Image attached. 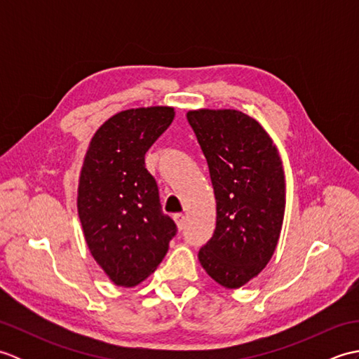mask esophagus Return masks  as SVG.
<instances>
[{"instance_id": "1", "label": "esophagus", "mask_w": 359, "mask_h": 359, "mask_svg": "<svg viewBox=\"0 0 359 359\" xmlns=\"http://www.w3.org/2000/svg\"><path fill=\"white\" fill-rule=\"evenodd\" d=\"M174 220H175V224H177L179 230H184V228H185V222H187L184 212H175V215H174Z\"/></svg>"}]
</instances>
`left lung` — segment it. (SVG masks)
I'll return each mask as SVG.
<instances>
[{"mask_svg": "<svg viewBox=\"0 0 359 359\" xmlns=\"http://www.w3.org/2000/svg\"><path fill=\"white\" fill-rule=\"evenodd\" d=\"M187 118L207 158L217 210L199 261L217 284L239 288L278 245L285 210L280 157L265 129L241 111H189Z\"/></svg>", "mask_w": 359, "mask_h": 359, "instance_id": "1", "label": "left lung"}]
</instances>
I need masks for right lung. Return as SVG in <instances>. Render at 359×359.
<instances>
[{
	"label": "right lung",
	"instance_id": "obj_1",
	"mask_svg": "<svg viewBox=\"0 0 359 359\" xmlns=\"http://www.w3.org/2000/svg\"><path fill=\"white\" fill-rule=\"evenodd\" d=\"M174 118L168 106L121 111L90 140L79 184V216L97 264L114 284H140L165 257L177 225L162 211L144 154Z\"/></svg>",
	"mask_w": 359,
	"mask_h": 359
}]
</instances>
